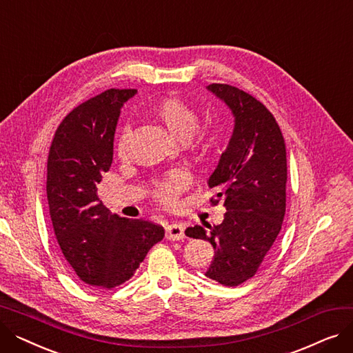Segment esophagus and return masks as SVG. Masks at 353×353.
<instances>
[{"instance_id": "1", "label": "esophagus", "mask_w": 353, "mask_h": 353, "mask_svg": "<svg viewBox=\"0 0 353 353\" xmlns=\"http://www.w3.org/2000/svg\"><path fill=\"white\" fill-rule=\"evenodd\" d=\"M165 239L176 242V240L184 239V226L180 223H173L165 228Z\"/></svg>"}]
</instances>
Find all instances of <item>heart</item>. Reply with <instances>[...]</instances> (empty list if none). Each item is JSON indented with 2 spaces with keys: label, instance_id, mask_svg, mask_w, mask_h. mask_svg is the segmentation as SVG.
<instances>
[{
  "label": "heart",
  "instance_id": "heart-1",
  "mask_svg": "<svg viewBox=\"0 0 353 353\" xmlns=\"http://www.w3.org/2000/svg\"><path fill=\"white\" fill-rule=\"evenodd\" d=\"M153 116L161 123L167 132L180 141L192 139L199 125V116L196 110L179 99H164L159 101L153 108ZM128 144V132L120 134L117 141L119 156H125ZM190 177L186 172L174 170L157 180L153 186V194L157 201L165 206H172L177 200L179 194L189 186Z\"/></svg>",
  "mask_w": 353,
  "mask_h": 353
}]
</instances>
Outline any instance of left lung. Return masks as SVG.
<instances>
[{
  "label": "left lung",
  "mask_w": 353,
  "mask_h": 353,
  "mask_svg": "<svg viewBox=\"0 0 353 353\" xmlns=\"http://www.w3.org/2000/svg\"><path fill=\"white\" fill-rule=\"evenodd\" d=\"M234 117L233 133L208 180L223 197L225 219L217 226H194L186 236L209 240L214 259L209 279L237 286L254 276L279 234L286 212V147L273 114L243 90L210 84ZM219 203V200H212Z\"/></svg>",
  "instance_id": "8db88e82"
}]
</instances>
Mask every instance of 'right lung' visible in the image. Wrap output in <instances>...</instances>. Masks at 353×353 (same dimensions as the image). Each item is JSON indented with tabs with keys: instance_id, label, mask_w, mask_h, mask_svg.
<instances>
[{
	"instance_id": "obj_1",
	"label": "right lung",
	"mask_w": 353,
	"mask_h": 353,
	"mask_svg": "<svg viewBox=\"0 0 353 353\" xmlns=\"http://www.w3.org/2000/svg\"><path fill=\"white\" fill-rule=\"evenodd\" d=\"M136 92L110 88L74 108L48 154L47 199L55 237L80 279L103 289L128 281L164 237V229L152 221L111 214L97 196V184L113 163L120 110Z\"/></svg>"
}]
</instances>
